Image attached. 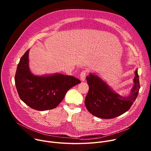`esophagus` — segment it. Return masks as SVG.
Returning <instances> with one entry per match:
<instances>
[{
  "instance_id": "esophagus-1",
  "label": "esophagus",
  "mask_w": 151,
  "mask_h": 151,
  "mask_svg": "<svg viewBox=\"0 0 151 151\" xmlns=\"http://www.w3.org/2000/svg\"><path fill=\"white\" fill-rule=\"evenodd\" d=\"M86 75H87V71H85V70H83V71H82L81 73V74H80V78H81V80L82 81H84L85 80Z\"/></svg>"
}]
</instances>
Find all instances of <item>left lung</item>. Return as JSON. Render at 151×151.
Returning <instances> with one entry per match:
<instances>
[{
	"label": "left lung",
	"instance_id": "left-lung-1",
	"mask_svg": "<svg viewBox=\"0 0 151 151\" xmlns=\"http://www.w3.org/2000/svg\"><path fill=\"white\" fill-rule=\"evenodd\" d=\"M87 81L89 91L85 97V106L92 115L103 119L114 118L129 110L140 89L137 69L134 72L133 87L129 94L125 96L116 93L95 73H90L87 76Z\"/></svg>",
	"mask_w": 151,
	"mask_h": 151
}]
</instances>
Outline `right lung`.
Returning <instances> with one entry per match:
<instances>
[{
	"label": "right lung",
	"mask_w": 151,
	"mask_h": 151,
	"mask_svg": "<svg viewBox=\"0 0 151 151\" xmlns=\"http://www.w3.org/2000/svg\"><path fill=\"white\" fill-rule=\"evenodd\" d=\"M27 50L18 64L15 82L19 98L31 108L43 111L56 107L68 91L81 81L60 73L35 75L29 68Z\"/></svg>",
	"instance_id": "1"
}]
</instances>
